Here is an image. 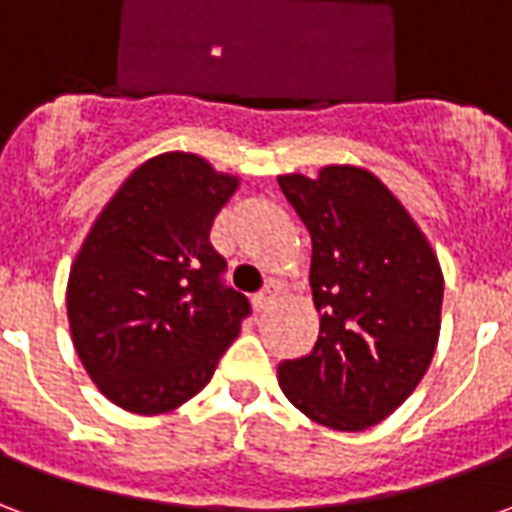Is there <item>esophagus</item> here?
Here are the masks:
<instances>
[{"instance_id":"1","label":"esophagus","mask_w":512,"mask_h":512,"mask_svg":"<svg viewBox=\"0 0 512 512\" xmlns=\"http://www.w3.org/2000/svg\"><path fill=\"white\" fill-rule=\"evenodd\" d=\"M277 285H274V282H268L266 288L260 290V293H255V299H252V304H255V310L257 312H263V310H268V304H271V301H274V296H277Z\"/></svg>"}]
</instances>
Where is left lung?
<instances>
[{
  "label": "left lung",
  "instance_id": "left-lung-1",
  "mask_svg": "<svg viewBox=\"0 0 512 512\" xmlns=\"http://www.w3.org/2000/svg\"><path fill=\"white\" fill-rule=\"evenodd\" d=\"M279 189L310 230V288L321 312L318 343L279 365V386L318 425L365 430L417 389L433 359L444 299L439 260L367 169L282 175Z\"/></svg>",
  "mask_w": 512,
  "mask_h": 512
}]
</instances>
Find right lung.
Returning <instances> with one entry per match:
<instances>
[{"mask_svg":"<svg viewBox=\"0 0 512 512\" xmlns=\"http://www.w3.org/2000/svg\"><path fill=\"white\" fill-rule=\"evenodd\" d=\"M238 178L164 153L117 189L68 279L73 348L98 389L134 414H164L208 384L249 299L224 285L211 244Z\"/></svg>","mask_w":512,"mask_h":512,"instance_id":"right-lung-1","label":"right lung"}]
</instances>
